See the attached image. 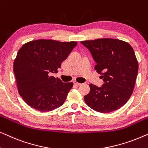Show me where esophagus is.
<instances>
[{"instance_id":"obj_1","label":"esophagus","mask_w":148,"mask_h":148,"mask_svg":"<svg viewBox=\"0 0 148 148\" xmlns=\"http://www.w3.org/2000/svg\"><path fill=\"white\" fill-rule=\"evenodd\" d=\"M73 83L75 85H76V86H81V85H82V84H80V83H79L77 82H74Z\"/></svg>"}]
</instances>
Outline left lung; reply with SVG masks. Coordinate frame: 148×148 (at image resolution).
Instances as JSON below:
<instances>
[{
  "mask_svg": "<svg viewBox=\"0 0 148 148\" xmlns=\"http://www.w3.org/2000/svg\"><path fill=\"white\" fill-rule=\"evenodd\" d=\"M96 61L95 70L104 84L100 88L90 84L84 96L87 105L99 112L108 113L126 104L132 94L138 73L134 50L123 40L102 38L81 42Z\"/></svg>",
  "mask_w": 148,
  "mask_h": 148,
  "instance_id": "obj_1",
  "label": "left lung"
}]
</instances>
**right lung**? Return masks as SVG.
I'll list each match as a JSON object with an SVG mask.
<instances>
[{
	"label": "right lung",
	"instance_id": "right-lung-1",
	"mask_svg": "<svg viewBox=\"0 0 148 148\" xmlns=\"http://www.w3.org/2000/svg\"><path fill=\"white\" fill-rule=\"evenodd\" d=\"M77 44L42 39L21 46L14 60L13 71L19 94L29 106L48 112L62 106L73 84L63 83L49 73L58 72Z\"/></svg>",
	"mask_w": 148,
	"mask_h": 148
}]
</instances>
